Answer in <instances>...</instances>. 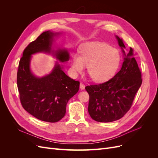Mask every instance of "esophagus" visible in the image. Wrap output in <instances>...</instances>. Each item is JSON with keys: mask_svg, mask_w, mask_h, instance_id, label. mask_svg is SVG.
Returning <instances> with one entry per match:
<instances>
[{"mask_svg": "<svg viewBox=\"0 0 158 158\" xmlns=\"http://www.w3.org/2000/svg\"><path fill=\"white\" fill-rule=\"evenodd\" d=\"M80 89H81V90H83V89H84V88H85V85H84V84H83V83L81 82V83L80 84Z\"/></svg>", "mask_w": 158, "mask_h": 158, "instance_id": "obj_1", "label": "esophagus"}]
</instances>
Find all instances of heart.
I'll return each instance as SVG.
<instances>
[{"label": "heart", "mask_w": 158, "mask_h": 158, "mask_svg": "<svg viewBox=\"0 0 158 158\" xmlns=\"http://www.w3.org/2000/svg\"><path fill=\"white\" fill-rule=\"evenodd\" d=\"M80 55L71 57L72 73H82L88 66V73L94 82H105L117 73L121 62L119 51L106 43L92 41L84 44L80 49Z\"/></svg>", "instance_id": "b5f03b06"}]
</instances>
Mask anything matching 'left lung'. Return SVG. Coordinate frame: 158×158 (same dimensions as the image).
<instances>
[{"mask_svg":"<svg viewBox=\"0 0 158 158\" xmlns=\"http://www.w3.org/2000/svg\"><path fill=\"white\" fill-rule=\"evenodd\" d=\"M115 37L124 57L121 70L106 82L85 87L89 95L88 113L98 122L109 123L122 118L130 109L142 82L132 49L127 52L123 40Z\"/></svg>","mask_w":158,"mask_h":158,"instance_id":"left-lung-1","label":"left lung"}]
</instances>
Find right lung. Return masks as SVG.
<instances>
[{
  "mask_svg": "<svg viewBox=\"0 0 158 158\" xmlns=\"http://www.w3.org/2000/svg\"><path fill=\"white\" fill-rule=\"evenodd\" d=\"M63 32L44 31L23 51L18 66L17 85L22 106L26 111L41 121L56 123L65 115L69 100L78 92L80 82L70 78L61 63L70 59V52L55 45ZM45 52L57 60L50 73L41 77L31 70L32 55Z\"/></svg>",
  "mask_w": 158,
  "mask_h": 158,
  "instance_id": "1",
  "label": "right lung"
}]
</instances>
